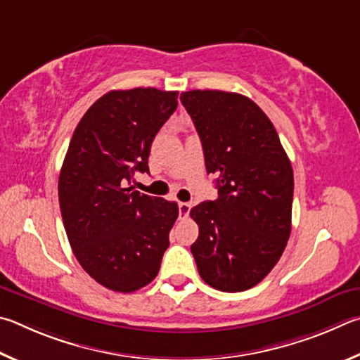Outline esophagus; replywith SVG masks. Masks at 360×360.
<instances>
[{
  "mask_svg": "<svg viewBox=\"0 0 360 360\" xmlns=\"http://www.w3.org/2000/svg\"><path fill=\"white\" fill-rule=\"evenodd\" d=\"M191 210V204L190 202H180L179 204V215L180 218H188Z\"/></svg>",
  "mask_w": 360,
  "mask_h": 360,
  "instance_id": "1",
  "label": "esophagus"
}]
</instances>
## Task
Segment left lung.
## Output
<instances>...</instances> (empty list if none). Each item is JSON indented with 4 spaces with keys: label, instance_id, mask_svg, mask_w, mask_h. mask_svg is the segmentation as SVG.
Masks as SVG:
<instances>
[{
    "label": "left lung",
    "instance_id": "8db88e82",
    "mask_svg": "<svg viewBox=\"0 0 360 360\" xmlns=\"http://www.w3.org/2000/svg\"><path fill=\"white\" fill-rule=\"evenodd\" d=\"M193 118L218 198L193 207L191 245L200 278L224 292L256 286L280 261L291 234L294 174L275 126L238 93L180 94Z\"/></svg>",
    "mask_w": 360,
    "mask_h": 360
}]
</instances>
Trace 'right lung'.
<instances>
[{"label": "right lung", "instance_id": "obj_1", "mask_svg": "<svg viewBox=\"0 0 360 360\" xmlns=\"http://www.w3.org/2000/svg\"><path fill=\"white\" fill-rule=\"evenodd\" d=\"M179 91L112 90L75 128L58 180L69 245L85 272L117 292H134L160 272L179 205L124 188L148 172L150 147L176 109Z\"/></svg>", "mask_w": 360, "mask_h": 360}]
</instances>
